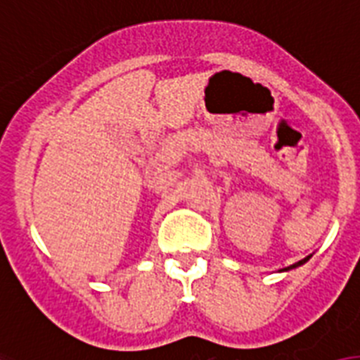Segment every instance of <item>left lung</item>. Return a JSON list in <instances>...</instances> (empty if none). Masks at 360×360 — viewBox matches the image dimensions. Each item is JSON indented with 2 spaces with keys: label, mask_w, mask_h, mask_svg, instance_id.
<instances>
[{
  "label": "left lung",
  "mask_w": 360,
  "mask_h": 360,
  "mask_svg": "<svg viewBox=\"0 0 360 360\" xmlns=\"http://www.w3.org/2000/svg\"><path fill=\"white\" fill-rule=\"evenodd\" d=\"M308 259H310V257H306V259H302V261H299V263H297V264H293V266H287V269H285V270H289V269H295V266H299V264L306 263V261H308Z\"/></svg>",
  "instance_id": "8db88e82"
}]
</instances>
